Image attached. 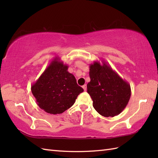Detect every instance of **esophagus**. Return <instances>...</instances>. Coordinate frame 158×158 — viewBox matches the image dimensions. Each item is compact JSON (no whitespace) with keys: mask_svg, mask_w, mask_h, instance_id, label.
Returning <instances> with one entry per match:
<instances>
[{"mask_svg":"<svg viewBox=\"0 0 158 158\" xmlns=\"http://www.w3.org/2000/svg\"><path fill=\"white\" fill-rule=\"evenodd\" d=\"M82 88H83V89L85 90V91H86V89H87V85L85 84V85H83V86H82Z\"/></svg>","mask_w":158,"mask_h":158,"instance_id":"34e87169","label":"esophagus"}]
</instances>
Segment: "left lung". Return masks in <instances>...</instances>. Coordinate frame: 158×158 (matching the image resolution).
<instances>
[{
	"label": "left lung",
	"mask_w": 158,
	"mask_h": 158,
	"mask_svg": "<svg viewBox=\"0 0 158 158\" xmlns=\"http://www.w3.org/2000/svg\"><path fill=\"white\" fill-rule=\"evenodd\" d=\"M90 81L87 85L93 106L102 116L118 115L131 96L130 85L103 60L89 65Z\"/></svg>",
	"instance_id": "1"
}]
</instances>
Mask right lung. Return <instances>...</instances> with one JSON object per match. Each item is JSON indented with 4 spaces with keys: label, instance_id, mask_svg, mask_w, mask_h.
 <instances>
[{
    "label": "right lung",
    "instance_id": "add662e5",
    "mask_svg": "<svg viewBox=\"0 0 158 158\" xmlns=\"http://www.w3.org/2000/svg\"><path fill=\"white\" fill-rule=\"evenodd\" d=\"M69 66L55 58L31 86L38 106L48 113H62L75 102L83 89L77 85Z\"/></svg>",
    "mask_w": 158,
    "mask_h": 158
}]
</instances>
